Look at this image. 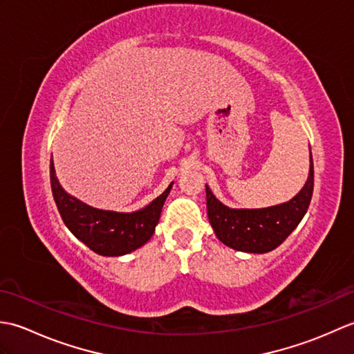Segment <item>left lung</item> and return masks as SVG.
Listing matches in <instances>:
<instances>
[{
  "label": "left lung",
  "mask_w": 354,
  "mask_h": 354,
  "mask_svg": "<svg viewBox=\"0 0 354 354\" xmlns=\"http://www.w3.org/2000/svg\"><path fill=\"white\" fill-rule=\"evenodd\" d=\"M208 221L217 239L232 250L263 254L280 246L301 222L313 193V160L310 153L309 178L295 198L268 208H230L205 185Z\"/></svg>",
  "instance_id": "left-lung-1"
}]
</instances>
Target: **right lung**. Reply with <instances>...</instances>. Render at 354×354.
Instances as JSON below:
<instances>
[{
    "label": "right lung",
    "mask_w": 354,
    "mask_h": 354,
    "mask_svg": "<svg viewBox=\"0 0 354 354\" xmlns=\"http://www.w3.org/2000/svg\"><path fill=\"white\" fill-rule=\"evenodd\" d=\"M50 181L53 198L66 228L89 250L106 257L129 254L149 242L173 185L171 183L162 194L138 212L117 213L89 207L70 196L57 181L53 160L50 162Z\"/></svg>",
    "instance_id": "add662e5"
}]
</instances>
